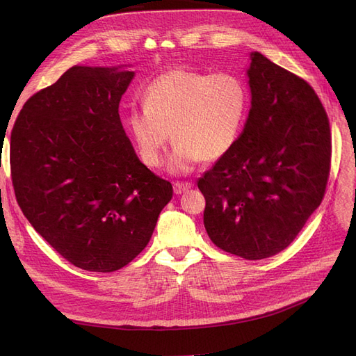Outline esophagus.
Segmentation results:
<instances>
[{"mask_svg": "<svg viewBox=\"0 0 356 356\" xmlns=\"http://www.w3.org/2000/svg\"><path fill=\"white\" fill-rule=\"evenodd\" d=\"M191 187H193L191 182H174L175 195H182V193L188 191Z\"/></svg>", "mask_w": 356, "mask_h": 356, "instance_id": "1", "label": "esophagus"}]
</instances>
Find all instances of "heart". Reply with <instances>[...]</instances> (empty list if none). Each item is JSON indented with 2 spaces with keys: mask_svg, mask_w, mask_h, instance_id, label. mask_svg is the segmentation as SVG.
<instances>
[{
  "mask_svg": "<svg viewBox=\"0 0 356 356\" xmlns=\"http://www.w3.org/2000/svg\"><path fill=\"white\" fill-rule=\"evenodd\" d=\"M144 104L127 117L139 156L145 165L159 166L172 138L166 169L187 175L202 160L217 161L232 152L250 111V92L232 72L174 68L147 86Z\"/></svg>",
  "mask_w": 356,
  "mask_h": 356,
  "instance_id": "obj_1",
  "label": "heart"
}]
</instances>
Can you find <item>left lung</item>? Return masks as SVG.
Here are the masks:
<instances>
[{"instance_id":"8db88e82","label":"left lung","mask_w":356,"mask_h":356,"mask_svg":"<svg viewBox=\"0 0 356 356\" xmlns=\"http://www.w3.org/2000/svg\"><path fill=\"white\" fill-rule=\"evenodd\" d=\"M246 70L251 110L229 154L199 178L203 224L222 251L246 260L293 242L324 197L331 134L315 90L252 51Z\"/></svg>"}]
</instances>
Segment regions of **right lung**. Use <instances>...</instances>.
Listing matches in <instances>:
<instances>
[{
    "instance_id": "1",
    "label": "right lung",
    "mask_w": 356,
    "mask_h": 356,
    "mask_svg": "<svg viewBox=\"0 0 356 356\" xmlns=\"http://www.w3.org/2000/svg\"><path fill=\"white\" fill-rule=\"evenodd\" d=\"M129 65H75L32 95L10 138L20 209L65 260L115 272L152 239L172 184L138 159L118 104Z\"/></svg>"
}]
</instances>
